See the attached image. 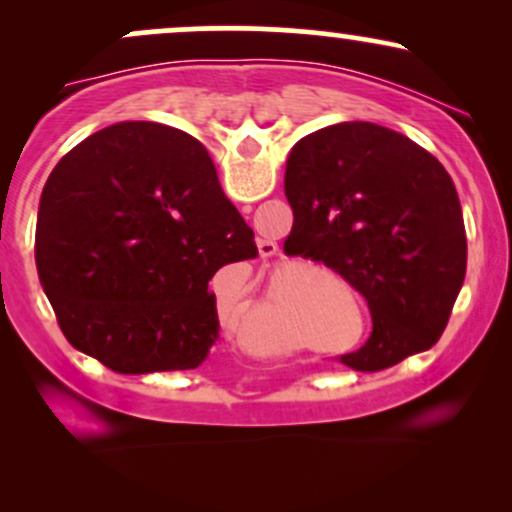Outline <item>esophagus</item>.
Wrapping results in <instances>:
<instances>
[{"label": "esophagus", "instance_id": "34e87169", "mask_svg": "<svg viewBox=\"0 0 512 512\" xmlns=\"http://www.w3.org/2000/svg\"><path fill=\"white\" fill-rule=\"evenodd\" d=\"M257 248H260V255H262V257H274L276 252H279V248H276L274 240H269V238L257 240Z\"/></svg>", "mask_w": 512, "mask_h": 512}]
</instances>
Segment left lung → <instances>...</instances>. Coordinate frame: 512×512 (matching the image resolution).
I'll return each mask as SVG.
<instances>
[{"instance_id":"8db88e82","label":"left lung","mask_w":512,"mask_h":512,"mask_svg":"<svg viewBox=\"0 0 512 512\" xmlns=\"http://www.w3.org/2000/svg\"><path fill=\"white\" fill-rule=\"evenodd\" d=\"M289 257L322 262L366 298L373 332L354 370H383L431 349L467 272L462 204L448 170L404 134L339 122L293 146Z\"/></svg>"}]
</instances>
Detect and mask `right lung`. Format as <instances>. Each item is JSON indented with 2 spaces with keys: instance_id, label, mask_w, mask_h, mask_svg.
<instances>
[{
  "instance_id": "add662e5",
  "label": "right lung",
  "mask_w": 512,
  "mask_h": 512,
  "mask_svg": "<svg viewBox=\"0 0 512 512\" xmlns=\"http://www.w3.org/2000/svg\"><path fill=\"white\" fill-rule=\"evenodd\" d=\"M255 257L202 142L158 122L86 137L40 195L45 296L69 344L115 373L197 368L219 339L211 276Z\"/></svg>"
}]
</instances>
